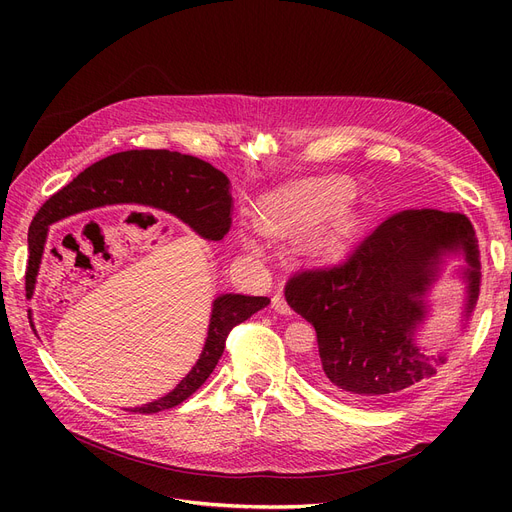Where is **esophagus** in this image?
Instances as JSON below:
<instances>
[{
	"instance_id": "34e87169",
	"label": "esophagus",
	"mask_w": 512,
	"mask_h": 512,
	"mask_svg": "<svg viewBox=\"0 0 512 512\" xmlns=\"http://www.w3.org/2000/svg\"><path fill=\"white\" fill-rule=\"evenodd\" d=\"M272 305H274V309L278 311V313H282V315H290V305L286 303V299L282 297V294H274V299H272Z\"/></svg>"
}]
</instances>
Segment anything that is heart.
Returning a JSON list of instances; mask_svg holds the SVG:
<instances>
[{
	"mask_svg": "<svg viewBox=\"0 0 512 512\" xmlns=\"http://www.w3.org/2000/svg\"><path fill=\"white\" fill-rule=\"evenodd\" d=\"M348 203V195L336 184H307L278 197L265 211V218L272 226L282 228H309L326 220H332ZM351 220L336 218L315 240L319 251H338L346 236L351 234ZM245 242L255 249V240L245 236Z\"/></svg>",
	"mask_w": 512,
	"mask_h": 512,
	"instance_id": "1",
	"label": "heart"
}]
</instances>
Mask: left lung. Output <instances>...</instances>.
Wrapping results in <instances>:
<instances>
[{
    "label": "left lung",
    "instance_id": "obj_1",
    "mask_svg": "<svg viewBox=\"0 0 512 512\" xmlns=\"http://www.w3.org/2000/svg\"><path fill=\"white\" fill-rule=\"evenodd\" d=\"M467 259V313L479 297V251L465 213L402 209L363 236L342 261L294 272L284 297L317 334L315 380L351 398H384L432 380L442 355L423 351L415 328L442 255Z\"/></svg>",
    "mask_w": 512,
    "mask_h": 512
}]
</instances>
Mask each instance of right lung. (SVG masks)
<instances>
[{"mask_svg": "<svg viewBox=\"0 0 512 512\" xmlns=\"http://www.w3.org/2000/svg\"><path fill=\"white\" fill-rule=\"evenodd\" d=\"M116 169L125 172V182L122 185L117 183L118 189H99L96 184ZM228 188V178L207 161L168 149H132L97 161L85 172H80L62 191L51 195L35 213L29 228V265H26L24 276L26 297H31L35 288L49 224L105 203L137 201L166 209L201 236L220 240L230 230L232 197ZM267 303H270L267 297H245V294H222L215 299L207 342L197 365L170 394L130 411L149 415L172 409L188 396H193L218 365L232 328L242 324Z\"/></svg>", "mask_w": 512, "mask_h": 512, "instance_id": "1", "label": "right lung"}]
</instances>
